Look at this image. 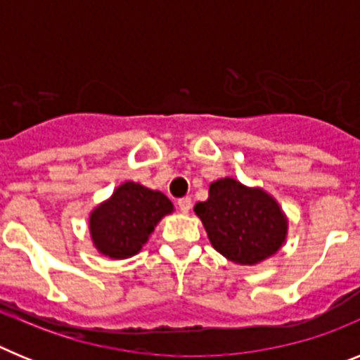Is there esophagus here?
I'll return each mask as SVG.
<instances>
[{
  "label": "esophagus",
  "mask_w": 360,
  "mask_h": 360,
  "mask_svg": "<svg viewBox=\"0 0 360 360\" xmlns=\"http://www.w3.org/2000/svg\"><path fill=\"white\" fill-rule=\"evenodd\" d=\"M191 207H193V202H191V198H180V200H178V209H180L184 214H187V212L191 211Z\"/></svg>",
  "instance_id": "esophagus-1"
}]
</instances>
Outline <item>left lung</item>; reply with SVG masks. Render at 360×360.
<instances>
[{
  "label": "left lung",
  "mask_w": 360,
  "mask_h": 360,
  "mask_svg": "<svg viewBox=\"0 0 360 360\" xmlns=\"http://www.w3.org/2000/svg\"><path fill=\"white\" fill-rule=\"evenodd\" d=\"M211 245L229 262L252 266L279 252L288 218L263 187H249L232 176L209 186V198L195 205Z\"/></svg>",
  "instance_id": "obj_1"
}]
</instances>
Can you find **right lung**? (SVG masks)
I'll list each match as a JSON object with an SVG mask.
<instances>
[{
	"instance_id": "right-lung-1",
	"label": "right lung",
	"mask_w": 360,
	"mask_h": 360,
	"mask_svg": "<svg viewBox=\"0 0 360 360\" xmlns=\"http://www.w3.org/2000/svg\"><path fill=\"white\" fill-rule=\"evenodd\" d=\"M174 205L164 193L136 182H124L113 195L91 209L88 231L98 254L128 259L142 250L160 219Z\"/></svg>"
}]
</instances>
